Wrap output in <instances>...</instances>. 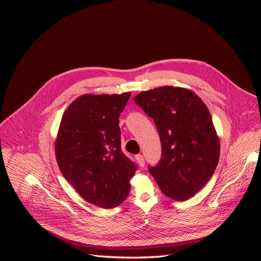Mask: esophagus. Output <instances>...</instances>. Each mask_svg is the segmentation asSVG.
I'll list each match as a JSON object with an SVG mask.
<instances>
[{
    "mask_svg": "<svg viewBox=\"0 0 261 261\" xmlns=\"http://www.w3.org/2000/svg\"><path fill=\"white\" fill-rule=\"evenodd\" d=\"M135 159H136V161H137V163H138V165H139L140 167H143V166H144V159H143L142 155H136V156H135Z\"/></svg>",
    "mask_w": 261,
    "mask_h": 261,
    "instance_id": "obj_1",
    "label": "esophagus"
}]
</instances>
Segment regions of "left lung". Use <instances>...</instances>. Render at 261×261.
<instances>
[{"label": "left lung", "mask_w": 261, "mask_h": 261, "mask_svg": "<svg viewBox=\"0 0 261 261\" xmlns=\"http://www.w3.org/2000/svg\"><path fill=\"white\" fill-rule=\"evenodd\" d=\"M134 101L154 120L160 135L161 159L148 171L167 197L188 200L210 180L220 157L206 105L193 91L169 86L141 92Z\"/></svg>", "instance_id": "left-lung-1"}]
</instances>
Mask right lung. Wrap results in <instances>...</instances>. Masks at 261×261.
I'll list each match as a JSON object with an SVG mask.
<instances>
[{"mask_svg":"<svg viewBox=\"0 0 261 261\" xmlns=\"http://www.w3.org/2000/svg\"><path fill=\"white\" fill-rule=\"evenodd\" d=\"M131 93L86 94L63 115L55 142L60 170L88 202L103 208L128 196L136 165L121 148L119 118Z\"/></svg>","mask_w":261,"mask_h":261,"instance_id":"add662e5","label":"right lung"}]
</instances>
